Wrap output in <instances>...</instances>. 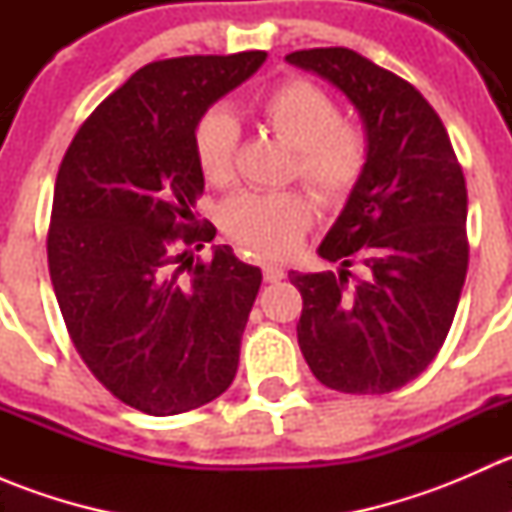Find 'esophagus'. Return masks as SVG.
Wrapping results in <instances>:
<instances>
[{"mask_svg":"<svg viewBox=\"0 0 512 512\" xmlns=\"http://www.w3.org/2000/svg\"><path fill=\"white\" fill-rule=\"evenodd\" d=\"M262 272H265L267 282L285 280V270H282V267H277V265H265V267H262Z\"/></svg>","mask_w":512,"mask_h":512,"instance_id":"esophagus-1","label":"esophagus"}]
</instances>
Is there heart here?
I'll return each mask as SVG.
<instances>
[{
  "label": "heart",
  "instance_id": "b5f03b06",
  "mask_svg": "<svg viewBox=\"0 0 512 512\" xmlns=\"http://www.w3.org/2000/svg\"><path fill=\"white\" fill-rule=\"evenodd\" d=\"M257 113L294 148V173L314 190L319 203L334 208L354 193L369 165V138L359 123L339 118L337 98L312 81L292 79L262 96ZM237 136V121L225 108H213L198 121L193 151L208 183L232 180ZM312 218V200L302 190H242L220 210L227 235L260 257H285L297 250Z\"/></svg>",
  "mask_w": 512,
  "mask_h": 512
}]
</instances>
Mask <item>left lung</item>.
<instances>
[{
    "mask_svg": "<svg viewBox=\"0 0 512 512\" xmlns=\"http://www.w3.org/2000/svg\"><path fill=\"white\" fill-rule=\"evenodd\" d=\"M289 64L337 86L364 121L369 165L319 245L337 272H289L302 294L299 349L342 394H389L446 342L468 270V193L441 118L409 81L352 49ZM362 280L349 283L351 267Z\"/></svg>",
    "mask_w": 512,
    "mask_h": 512,
    "instance_id": "left-lung-1",
    "label": "left lung"
}]
</instances>
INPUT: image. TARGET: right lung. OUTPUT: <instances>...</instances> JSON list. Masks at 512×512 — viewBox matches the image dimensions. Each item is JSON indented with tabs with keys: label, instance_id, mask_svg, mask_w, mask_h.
<instances>
[{
	"label": "right lung",
	"instance_id": "obj_1",
	"mask_svg": "<svg viewBox=\"0 0 512 512\" xmlns=\"http://www.w3.org/2000/svg\"><path fill=\"white\" fill-rule=\"evenodd\" d=\"M265 51L178 56L138 69L86 118L61 160L46 255L61 317L91 374L123 404L173 416L232 384L260 267L230 245L178 265L205 178L193 151L200 118L250 79Z\"/></svg>",
	"mask_w": 512,
	"mask_h": 512
}]
</instances>
